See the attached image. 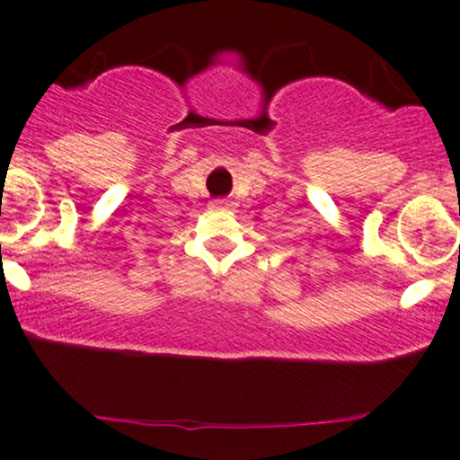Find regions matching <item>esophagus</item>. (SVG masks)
<instances>
[{
  "label": "esophagus",
  "mask_w": 460,
  "mask_h": 460,
  "mask_svg": "<svg viewBox=\"0 0 460 460\" xmlns=\"http://www.w3.org/2000/svg\"><path fill=\"white\" fill-rule=\"evenodd\" d=\"M226 207H229V202H226V200H214V202H211V209H216V211L226 209Z\"/></svg>",
  "instance_id": "esophagus-1"
}]
</instances>
